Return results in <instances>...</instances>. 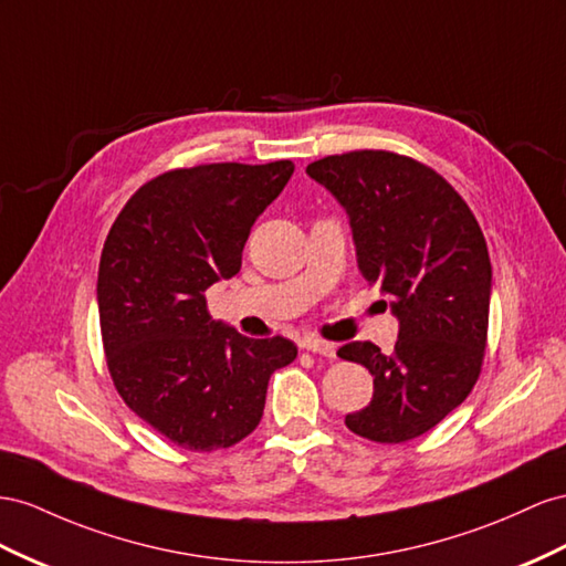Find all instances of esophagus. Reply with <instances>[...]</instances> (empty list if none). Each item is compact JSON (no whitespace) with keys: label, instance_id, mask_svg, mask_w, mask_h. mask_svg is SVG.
Returning <instances> with one entry per match:
<instances>
[{"label":"esophagus","instance_id":"34e87169","mask_svg":"<svg viewBox=\"0 0 566 566\" xmlns=\"http://www.w3.org/2000/svg\"><path fill=\"white\" fill-rule=\"evenodd\" d=\"M302 347L304 349H310V353H314V355H321V357H335V347L333 343H326V340H314V338H310V340H304L302 343Z\"/></svg>","mask_w":566,"mask_h":566}]
</instances>
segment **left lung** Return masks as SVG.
<instances>
[{
	"label": "left lung",
	"mask_w": 566,
	"mask_h": 566,
	"mask_svg": "<svg viewBox=\"0 0 566 566\" xmlns=\"http://www.w3.org/2000/svg\"><path fill=\"white\" fill-rule=\"evenodd\" d=\"M307 176L347 211L364 281L400 321L390 355L347 343L338 357L374 376V397L347 429L376 442L431 431L481 374L493 269L471 209L429 166L384 149L318 159Z\"/></svg>",
	"instance_id": "1"
}]
</instances>
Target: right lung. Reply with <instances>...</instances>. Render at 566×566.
<instances>
[{
	"label": "right lung",
	"mask_w": 566,
	"mask_h": 566,
	"mask_svg": "<svg viewBox=\"0 0 566 566\" xmlns=\"http://www.w3.org/2000/svg\"><path fill=\"white\" fill-rule=\"evenodd\" d=\"M293 161L205 164L137 190L106 235L97 304L106 364L124 402L174 446L231 448L264 415L271 374L297 357L207 312L205 290L233 279L254 221Z\"/></svg>",
	"instance_id": "add662e5"
}]
</instances>
